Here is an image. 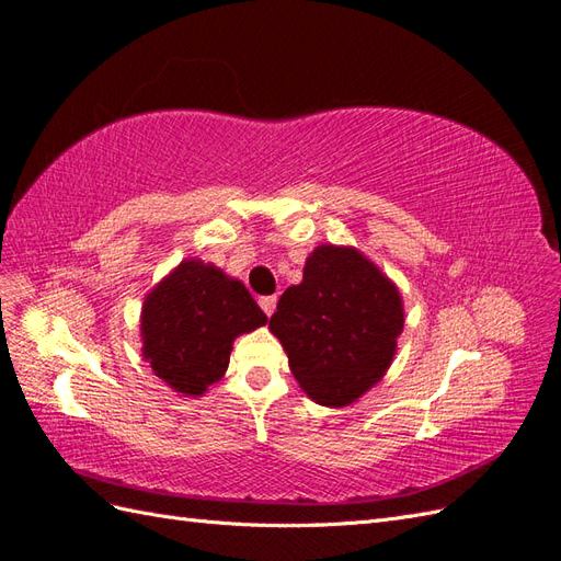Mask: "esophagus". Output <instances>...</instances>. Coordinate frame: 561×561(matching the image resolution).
<instances>
[{"instance_id":"esophagus-1","label":"esophagus","mask_w":561,"mask_h":561,"mask_svg":"<svg viewBox=\"0 0 561 561\" xmlns=\"http://www.w3.org/2000/svg\"><path fill=\"white\" fill-rule=\"evenodd\" d=\"M257 306H261L263 312L270 318V314L275 312V308H277V296H263L261 300H257Z\"/></svg>"}]
</instances>
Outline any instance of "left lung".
Masks as SVG:
<instances>
[{"label":"left lung","instance_id":"left-lung-1","mask_svg":"<svg viewBox=\"0 0 561 561\" xmlns=\"http://www.w3.org/2000/svg\"><path fill=\"white\" fill-rule=\"evenodd\" d=\"M270 329L314 403L351 405L389 369L403 332L396 286L355 249L318 247L304 282L279 298Z\"/></svg>","mask_w":561,"mask_h":561}]
</instances>
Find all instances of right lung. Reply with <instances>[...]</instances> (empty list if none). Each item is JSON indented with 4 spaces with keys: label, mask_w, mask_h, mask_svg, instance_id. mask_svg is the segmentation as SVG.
<instances>
[{
    "label": "right lung",
    "mask_w": 561,
    "mask_h": 561,
    "mask_svg": "<svg viewBox=\"0 0 561 561\" xmlns=\"http://www.w3.org/2000/svg\"><path fill=\"white\" fill-rule=\"evenodd\" d=\"M265 322L241 282L184 261L144 300L141 353L172 389L201 396L225 375L234 339Z\"/></svg>",
    "instance_id": "obj_1"
}]
</instances>
